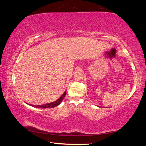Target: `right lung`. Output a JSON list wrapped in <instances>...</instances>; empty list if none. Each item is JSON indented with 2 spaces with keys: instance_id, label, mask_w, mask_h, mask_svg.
Segmentation results:
<instances>
[{
  "instance_id": "1",
  "label": "right lung",
  "mask_w": 146,
  "mask_h": 146,
  "mask_svg": "<svg viewBox=\"0 0 146 146\" xmlns=\"http://www.w3.org/2000/svg\"><path fill=\"white\" fill-rule=\"evenodd\" d=\"M66 94V91H65L63 94L61 96L60 98L57 99L56 101L54 102L49 103V104H44V105H30V106L33 107H36V108H54L58 106V105L60 104L61 102V101L63 100V98L65 97Z\"/></svg>"
}]
</instances>
